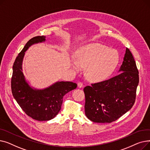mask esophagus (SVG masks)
<instances>
[{
	"mask_svg": "<svg viewBox=\"0 0 150 150\" xmlns=\"http://www.w3.org/2000/svg\"><path fill=\"white\" fill-rule=\"evenodd\" d=\"M83 86H84V85H83V83L82 82L80 81V82L78 83V88H83Z\"/></svg>",
	"mask_w": 150,
	"mask_h": 150,
	"instance_id": "1",
	"label": "esophagus"
}]
</instances>
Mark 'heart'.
I'll return each mask as SVG.
<instances>
[{
  "label": "heart",
  "instance_id": "b5f03b06",
  "mask_svg": "<svg viewBox=\"0 0 150 150\" xmlns=\"http://www.w3.org/2000/svg\"><path fill=\"white\" fill-rule=\"evenodd\" d=\"M76 60L72 66L79 70L86 67V75L92 81L103 80L111 75L119 61V55L115 49L99 43L86 45L76 52Z\"/></svg>",
  "mask_w": 150,
  "mask_h": 150
}]
</instances>
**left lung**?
Here are the masks:
<instances>
[{
	"mask_svg": "<svg viewBox=\"0 0 150 150\" xmlns=\"http://www.w3.org/2000/svg\"><path fill=\"white\" fill-rule=\"evenodd\" d=\"M117 75L84 88L85 114L96 123H111L128 112L135 103L139 81L136 61L127 48Z\"/></svg>",
	"mask_w": 150,
	"mask_h": 150,
	"instance_id": "1",
	"label": "left lung"
}]
</instances>
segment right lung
Wrapping results in <instances>:
<instances>
[{
    "mask_svg": "<svg viewBox=\"0 0 150 150\" xmlns=\"http://www.w3.org/2000/svg\"><path fill=\"white\" fill-rule=\"evenodd\" d=\"M45 38L35 36L27 42L14 61L11 81V92L16 101L28 116L38 121L50 120L56 116L61 110L63 97L77 87L75 83L61 81L44 90H34L25 81L22 71L25 52L31 45L44 41Z\"/></svg>",
    "mask_w": 150,
    "mask_h": 150,
    "instance_id": "obj_1",
    "label": "right lung"
}]
</instances>
